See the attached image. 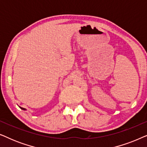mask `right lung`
I'll return each instance as SVG.
<instances>
[{
  "instance_id": "1",
  "label": "right lung",
  "mask_w": 147,
  "mask_h": 147,
  "mask_svg": "<svg viewBox=\"0 0 147 147\" xmlns=\"http://www.w3.org/2000/svg\"><path fill=\"white\" fill-rule=\"evenodd\" d=\"M20 108H21V107H20ZM21 108V109H22V110H25V108Z\"/></svg>"
}]
</instances>
